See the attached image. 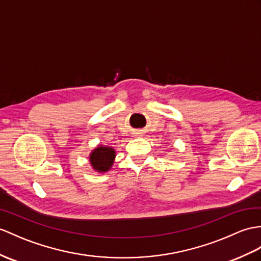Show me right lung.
<instances>
[{"label":"right lung","instance_id":"add662e5","mask_svg":"<svg viewBox=\"0 0 261 261\" xmlns=\"http://www.w3.org/2000/svg\"><path fill=\"white\" fill-rule=\"evenodd\" d=\"M115 150L109 146H101L92 150L90 154V163L94 170L99 171V173H105L109 171L114 164L115 160Z\"/></svg>","mask_w":261,"mask_h":261}]
</instances>
